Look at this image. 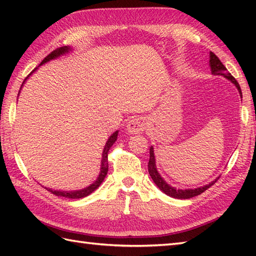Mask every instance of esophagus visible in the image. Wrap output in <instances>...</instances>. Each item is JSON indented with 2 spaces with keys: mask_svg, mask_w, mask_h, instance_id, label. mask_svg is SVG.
Returning a JSON list of instances; mask_svg holds the SVG:
<instances>
[{
  "mask_svg": "<svg viewBox=\"0 0 256 256\" xmlns=\"http://www.w3.org/2000/svg\"><path fill=\"white\" fill-rule=\"evenodd\" d=\"M145 130V121L142 118H133L126 124V131L130 134H140Z\"/></svg>",
  "mask_w": 256,
  "mask_h": 256,
  "instance_id": "34e87169",
  "label": "esophagus"
}]
</instances>
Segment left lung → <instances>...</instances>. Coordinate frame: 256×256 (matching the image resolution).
Wrapping results in <instances>:
<instances>
[{"instance_id": "8db88e82", "label": "left lung", "mask_w": 256, "mask_h": 256, "mask_svg": "<svg viewBox=\"0 0 256 256\" xmlns=\"http://www.w3.org/2000/svg\"><path fill=\"white\" fill-rule=\"evenodd\" d=\"M209 55H210L209 56V58H210L209 59V67H210V70H211V74L214 76H222V77H224L226 79L231 81V82L236 86L238 94H240V96L242 98V91H241L240 86H238V81L232 77L231 74L228 72L226 68L224 66V64L220 62V59L216 57L214 52H210ZM148 172H150V176L152 177V179H153V182L156 184V186L158 187L162 192L166 194L167 196H170V197H172V198H177V199H189V198L196 197V196L202 194L204 190H206L209 187H211L212 184H214L220 178V176L216 177L214 180H212L211 182L204 184V186L197 187V188L179 189V188L172 187V186H170V184L166 182L165 179L160 176V174L158 172V170H157L153 146H150V148Z\"/></svg>"}]
</instances>
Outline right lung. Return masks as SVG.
Wrapping results in <instances>:
<instances>
[{"label": "right lung", "instance_id": "right-lung-1", "mask_svg": "<svg viewBox=\"0 0 256 256\" xmlns=\"http://www.w3.org/2000/svg\"><path fill=\"white\" fill-rule=\"evenodd\" d=\"M74 50L72 47L69 46H64V47H60V48H57L56 50H54L52 52H50V55H48L44 60H42L40 62V64L38 67H36L32 72L27 76V77L25 78V80L23 81V84H22L20 86V92L22 90V88H23L24 84L26 82V80L28 79L30 76L34 74L36 70L40 68L42 64H45L46 62H50L52 60H54V59H57L59 57L62 56H64L67 55V54H69L70 52H72ZM20 92H18V96H20ZM118 131L114 132L113 134H111V136L108 138L106 143L104 145V148H103V152H102V158H101V167H100V172H99V176H98V178L96 179V180L90 184L89 186H86V188H82V189H78V190H55V189H52V188H47L45 187L48 192H50L52 194L58 196V197H64V198H69V199H80V198H84L86 197V196H89L90 194H92L94 192V190L100 186V184H102V182L104 180V178L108 174V150H110L111 146L116 143V140H118Z\"/></svg>", "mask_w": 256, "mask_h": 256}]
</instances>
